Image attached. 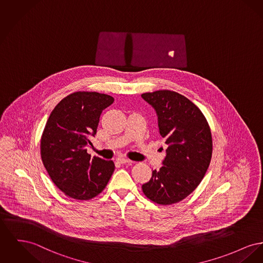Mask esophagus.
<instances>
[{
    "instance_id": "34e87169",
    "label": "esophagus",
    "mask_w": 263,
    "mask_h": 263,
    "mask_svg": "<svg viewBox=\"0 0 263 263\" xmlns=\"http://www.w3.org/2000/svg\"><path fill=\"white\" fill-rule=\"evenodd\" d=\"M117 161H118L119 163H121V164L132 163V161H131V160H129V159H127V158H124V157H119V158H117Z\"/></svg>"
}]
</instances>
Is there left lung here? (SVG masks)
<instances>
[{
  "mask_svg": "<svg viewBox=\"0 0 263 263\" xmlns=\"http://www.w3.org/2000/svg\"><path fill=\"white\" fill-rule=\"evenodd\" d=\"M141 97L156 111L168 146L163 166L142 190L151 201L172 204L186 198L205 175L213 153L211 129L201 110L179 93L158 90Z\"/></svg>",
  "mask_w": 263,
  "mask_h": 263,
  "instance_id": "8db88e82",
  "label": "left lung"
}]
</instances>
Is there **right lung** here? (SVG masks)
I'll return each instance as SVG.
<instances>
[{"mask_svg":"<svg viewBox=\"0 0 263 263\" xmlns=\"http://www.w3.org/2000/svg\"><path fill=\"white\" fill-rule=\"evenodd\" d=\"M114 101L107 94L71 93L54 107L41 140V155L50 179L66 196L90 200L114 172L113 161L87 154L102 111Z\"/></svg>","mask_w":263,"mask_h":263,"instance_id":"obj_1","label":"right lung"}]
</instances>
